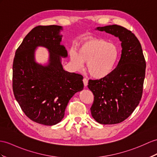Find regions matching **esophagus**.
Wrapping results in <instances>:
<instances>
[{
	"label": "esophagus",
	"instance_id": "34e87169",
	"mask_svg": "<svg viewBox=\"0 0 157 157\" xmlns=\"http://www.w3.org/2000/svg\"><path fill=\"white\" fill-rule=\"evenodd\" d=\"M83 83H84V85H85V86H86L88 85V80L85 78H83Z\"/></svg>",
	"mask_w": 157,
	"mask_h": 157
}]
</instances>
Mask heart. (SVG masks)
I'll list each match as a JSON object with an SVG mask.
<instances>
[{
  "label": "heart",
  "instance_id": "heart-1",
  "mask_svg": "<svg viewBox=\"0 0 157 157\" xmlns=\"http://www.w3.org/2000/svg\"><path fill=\"white\" fill-rule=\"evenodd\" d=\"M70 56L77 69H81L83 63H86L90 76L100 79L109 76L114 70L119 56V50L113 43L90 38L80 45L77 52L71 50Z\"/></svg>",
  "mask_w": 157,
  "mask_h": 157
}]
</instances>
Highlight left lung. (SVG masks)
Here are the masks:
<instances>
[{
    "instance_id": "left-lung-1",
    "label": "left lung",
    "mask_w": 157,
    "mask_h": 157,
    "mask_svg": "<svg viewBox=\"0 0 157 157\" xmlns=\"http://www.w3.org/2000/svg\"><path fill=\"white\" fill-rule=\"evenodd\" d=\"M118 37L121 56L109 76L89 80L88 88L94 94L92 117L98 123H120L131 115L142 97L146 62L140 42L131 31L117 25L97 27Z\"/></svg>"
}]
</instances>
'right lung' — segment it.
<instances>
[{
	"label": "right lung",
	"instance_id": "add662e5",
	"mask_svg": "<svg viewBox=\"0 0 157 157\" xmlns=\"http://www.w3.org/2000/svg\"><path fill=\"white\" fill-rule=\"evenodd\" d=\"M63 27L38 26L26 35L17 48L13 66V89L22 111L30 119L52 126L62 121L68 101L83 89L82 76L63 69L61 57L68 52L61 44ZM49 51L48 63L36 62V49Z\"/></svg>",
	"mask_w": 157,
	"mask_h": 157
}]
</instances>
